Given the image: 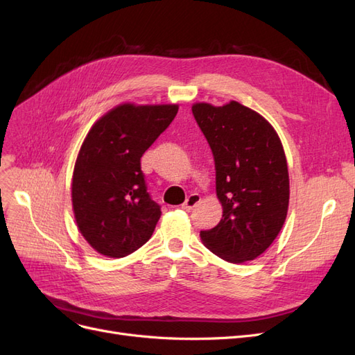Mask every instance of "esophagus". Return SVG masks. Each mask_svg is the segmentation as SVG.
<instances>
[{"label": "esophagus", "instance_id": "esophagus-1", "mask_svg": "<svg viewBox=\"0 0 355 355\" xmlns=\"http://www.w3.org/2000/svg\"><path fill=\"white\" fill-rule=\"evenodd\" d=\"M200 200H201V197L198 196V194H191L188 198H187V201L182 204V209H185V210H192L194 209L197 204L200 202Z\"/></svg>", "mask_w": 355, "mask_h": 355}]
</instances>
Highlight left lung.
Instances as JSON below:
<instances>
[{
	"label": "left lung",
	"mask_w": 355,
	"mask_h": 355,
	"mask_svg": "<svg viewBox=\"0 0 355 355\" xmlns=\"http://www.w3.org/2000/svg\"><path fill=\"white\" fill-rule=\"evenodd\" d=\"M192 114L211 149L223 209L220 222L200 237L225 261H253L272 244L287 216L288 171L280 137L262 115L235 101L196 103Z\"/></svg>",
	"instance_id": "left-lung-1"
}]
</instances>
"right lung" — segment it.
Returning a JSON list of instances; mask_svg holds the SVG:
<instances>
[{
	"instance_id": "right-lung-1",
	"label": "right lung",
	"mask_w": 355,
	"mask_h": 355,
	"mask_svg": "<svg viewBox=\"0 0 355 355\" xmlns=\"http://www.w3.org/2000/svg\"><path fill=\"white\" fill-rule=\"evenodd\" d=\"M178 105L124 103L94 123L72 176V206L83 237L108 257L142 247L161 207L151 198L141 158L178 114Z\"/></svg>"
}]
</instances>
